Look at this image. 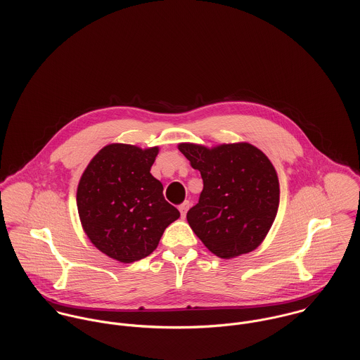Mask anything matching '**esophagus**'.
I'll use <instances>...</instances> for the list:
<instances>
[{"label": "esophagus", "instance_id": "1", "mask_svg": "<svg viewBox=\"0 0 360 360\" xmlns=\"http://www.w3.org/2000/svg\"><path fill=\"white\" fill-rule=\"evenodd\" d=\"M190 201H184L181 205L179 206V210H180V213H181V217L184 219L186 217V213H187V210H188V207H190Z\"/></svg>", "mask_w": 360, "mask_h": 360}]
</instances>
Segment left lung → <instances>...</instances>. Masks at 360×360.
Wrapping results in <instances>:
<instances>
[{"label": "left lung", "instance_id": "left-lung-1", "mask_svg": "<svg viewBox=\"0 0 360 360\" xmlns=\"http://www.w3.org/2000/svg\"><path fill=\"white\" fill-rule=\"evenodd\" d=\"M177 147L204 180L198 204L187 212L197 237L221 259L257 250L280 202L278 177L269 158L250 143Z\"/></svg>", "mask_w": 360, "mask_h": 360}]
</instances>
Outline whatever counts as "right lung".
<instances>
[{
	"label": "right lung",
	"mask_w": 360,
	"mask_h": 360,
	"mask_svg": "<svg viewBox=\"0 0 360 360\" xmlns=\"http://www.w3.org/2000/svg\"><path fill=\"white\" fill-rule=\"evenodd\" d=\"M159 147L109 144L98 151L77 186V210L90 241L106 257L133 263L154 252L180 212L163 198L151 174Z\"/></svg>",
	"instance_id": "1"
}]
</instances>
